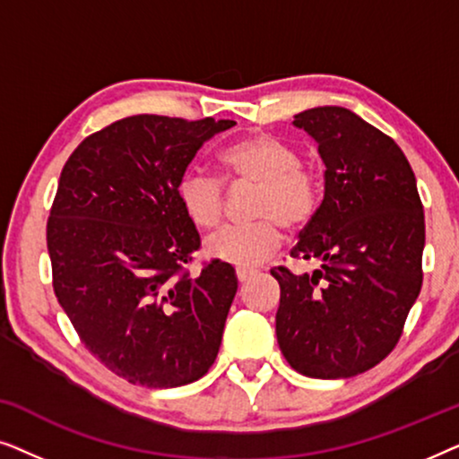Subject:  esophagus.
<instances>
[{
    "instance_id": "1",
    "label": "esophagus",
    "mask_w": 459,
    "mask_h": 459,
    "mask_svg": "<svg viewBox=\"0 0 459 459\" xmlns=\"http://www.w3.org/2000/svg\"><path fill=\"white\" fill-rule=\"evenodd\" d=\"M253 275H255L253 269H236L238 281H248L250 278H253Z\"/></svg>"
}]
</instances>
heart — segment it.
Returning <instances> with one entry per match:
<instances>
[{
  "label": "heart",
  "instance_id": "1",
  "mask_svg": "<svg viewBox=\"0 0 459 459\" xmlns=\"http://www.w3.org/2000/svg\"><path fill=\"white\" fill-rule=\"evenodd\" d=\"M223 181L234 187H255L250 217L211 236L204 248L212 259L236 267H256L281 242V228L300 231L317 215L322 200L319 175L300 162V152L272 134H253L231 142L217 156ZM178 198L190 221L215 230L225 217V190L217 178L186 171L178 181Z\"/></svg>",
  "mask_w": 459,
  "mask_h": 459
}]
</instances>
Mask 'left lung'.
Instances as JSON below:
<instances>
[{"label": "left lung", "mask_w": 459, "mask_h": 459, "mask_svg": "<svg viewBox=\"0 0 459 459\" xmlns=\"http://www.w3.org/2000/svg\"><path fill=\"white\" fill-rule=\"evenodd\" d=\"M294 125L317 142L325 192L290 256L322 267L272 269L275 334L299 374L351 378L394 349L422 288V200L401 148L355 112L319 106Z\"/></svg>", "instance_id": "left-lung-1"}]
</instances>
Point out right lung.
Wrapping results in <instances>:
<instances>
[{
    "label": "right lung",
    "mask_w": 459,
    "mask_h": 459,
    "mask_svg": "<svg viewBox=\"0 0 459 459\" xmlns=\"http://www.w3.org/2000/svg\"><path fill=\"white\" fill-rule=\"evenodd\" d=\"M234 121L135 115L96 131L60 173L48 219L54 292L81 342L131 385L175 388L215 363L238 280L203 263L178 181Z\"/></svg>",
    "instance_id": "1"
}]
</instances>
